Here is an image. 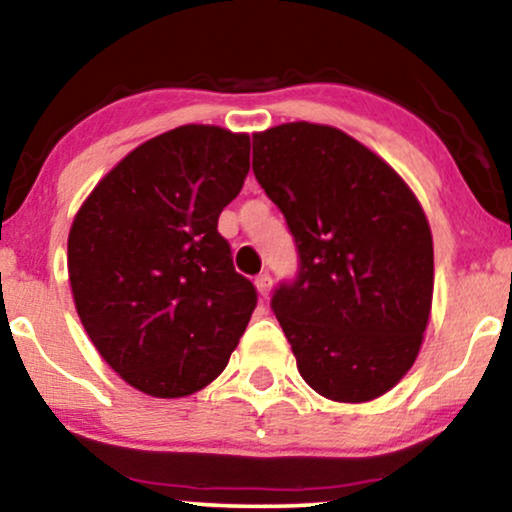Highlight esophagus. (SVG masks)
<instances>
[{
  "label": "esophagus",
  "instance_id": "1",
  "mask_svg": "<svg viewBox=\"0 0 512 512\" xmlns=\"http://www.w3.org/2000/svg\"><path fill=\"white\" fill-rule=\"evenodd\" d=\"M256 292L261 299H268L270 292H273V277H270L268 273H261L256 277Z\"/></svg>",
  "mask_w": 512,
  "mask_h": 512
}]
</instances>
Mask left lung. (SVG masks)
<instances>
[{
    "mask_svg": "<svg viewBox=\"0 0 512 512\" xmlns=\"http://www.w3.org/2000/svg\"><path fill=\"white\" fill-rule=\"evenodd\" d=\"M254 173L299 249V277L273 311L301 377L339 403L387 394L432 313L434 244L418 197L382 156L320 123L256 132Z\"/></svg>",
    "mask_w": 512,
    "mask_h": 512,
    "instance_id": "8db88e82",
    "label": "left lung"
}]
</instances>
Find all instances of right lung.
<instances>
[{
    "mask_svg": "<svg viewBox=\"0 0 512 512\" xmlns=\"http://www.w3.org/2000/svg\"><path fill=\"white\" fill-rule=\"evenodd\" d=\"M249 151L246 132L180 125L118 161L73 218L68 280L80 323L99 356L154 399L216 380L256 308L218 235Z\"/></svg>",
    "mask_w": 512,
    "mask_h": 512,
    "instance_id": "1",
    "label": "right lung"
}]
</instances>
